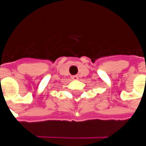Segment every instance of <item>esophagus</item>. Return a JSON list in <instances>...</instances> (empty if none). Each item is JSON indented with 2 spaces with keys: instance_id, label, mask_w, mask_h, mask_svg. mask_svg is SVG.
Instances as JSON below:
<instances>
[{
  "instance_id": "1",
  "label": "esophagus",
  "mask_w": 146,
  "mask_h": 146,
  "mask_svg": "<svg viewBox=\"0 0 146 146\" xmlns=\"http://www.w3.org/2000/svg\"><path fill=\"white\" fill-rule=\"evenodd\" d=\"M72 79H73V80H77V79H78V76H76V75L72 76Z\"/></svg>"
}]
</instances>
